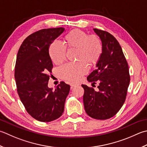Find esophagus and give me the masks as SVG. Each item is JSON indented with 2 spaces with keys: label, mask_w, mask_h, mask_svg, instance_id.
<instances>
[{
  "label": "esophagus",
  "mask_w": 147,
  "mask_h": 147,
  "mask_svg": "<svg viewBox=\"0 0 147 147\" xmlns=\"http://www.w3.org/2000/svg\"><path fill=\"white\" fill-rule=\"evenodd\" d=\"M77 85H78V84H76V83H70V86H71V89L74 88V87H76V86H77Z\"/></svg>",
  "instance_id": "34e87169"
}]
</instances>
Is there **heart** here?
Wrapping results in <instances>:
<instances>
[{"label":"heart","mask_w":147,"mask_h":147,"mask_svg":"<svg viewBox=\"0 0 147 147\" xmlns=\"http://www.w3.org/2000/svg\"><path fill=\"white\" fill-rule=\"evenodd\" d=\"M64 41L65 45L59 41L51 43L49 47V55L53 63L60 64L65 59V47L76 49V60L78 62L63 65L59 69L58 73L64 80L78 81L88 73L87 64L93 65L99 60L103 51L102 42L98 36L88 35L80 29L70 31L65 36Z\"/></svg>","instance_id":"1"}]
</instances>
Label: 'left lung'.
Here are the masks:
<instances>
[{"instance_id":"8db88e82","label":"left lung","mask_w":147,"mask_h":147,"mask_svg":"<svg viewBox=\"0 0 147 147\" xmlns=\"http://www.w3.org/2000/svg\"><path fill=\"white\" fill-rule=\"evenodd\" d=\"M101 39L102 55L96 69L87 76L89 82L99 83L98 91L85 85L83 104L88 116L97 120H106L117 113L124 103L130 82L129 67L119 42L108 32L94 28Z\"/></svg>"}]
</instances>
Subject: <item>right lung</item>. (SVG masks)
<instances>
[{"label":"right lung","mask_w":147,"mask_h":147,"mask_svg":"<svg viewBox=\"0 0 147 147\" xmlns=\"http://www.w3.org/2000/svg\"><path fill=\"white\" fill-rule=\"evenodd\" d=\"M64 30L47 28L30 34L17 54L14 71L17 92L27 111L40 122H51L61 116L69 93L70 86L64 82L55 90L48 87L53 68L49 47Z\"/></svg>","instance_id":"right-lung-1"}]
</instances>
